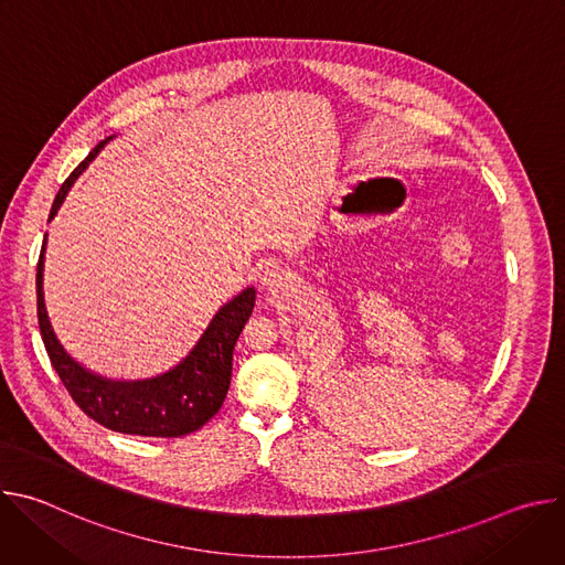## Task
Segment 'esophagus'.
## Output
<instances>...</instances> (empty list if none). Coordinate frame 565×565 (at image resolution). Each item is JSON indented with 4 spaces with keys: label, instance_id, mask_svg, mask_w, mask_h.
<instances>
[{
    "label": "esophagus",
    "instance_id": "esophagus-1",
    "mask_svg": "<svg viewBox=\"0 0 565 565\" xmlns=\"http://www.w3.org/2000/svg\"><path fill=\"white\" fill-rule=\"evenodd\" d=\"M262 288L264 290H268V292H277V290H281V286H284V273L281 270H275V268H268V270H264V275H262Z\"/></svg>",
    "mask_w": 565,
    "mask_h": 565
}]
</instances>
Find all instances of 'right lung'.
Segmentation results:
<instances>
[{"label": "right lung", "mask_w": 565, "mask_h": 565, "mask_svg": "<svg viewBox=\"0 0 565 565\" xmlns=\"http://www.w3.org/2000/svg\"><path fill=\"white\" fill-rule=\"evenodd\" d=\"M111 138L114 136L100 140L83 163L68 174L53 201L49 221L57 214L77 177L89 168L92 160ZM44 253L46 234L35 277L40 333L51 364L75 399V405L98 425L118 434L179 438L201 429L221 409L227 395L232 351L241 329L246 327L253 315L257 290L248 286L223 303L192 351L170 371L145 380H111L79 364L57 340L44 303Z\"/></svg>", "instance_id": "obj_1"}]
</instances>
